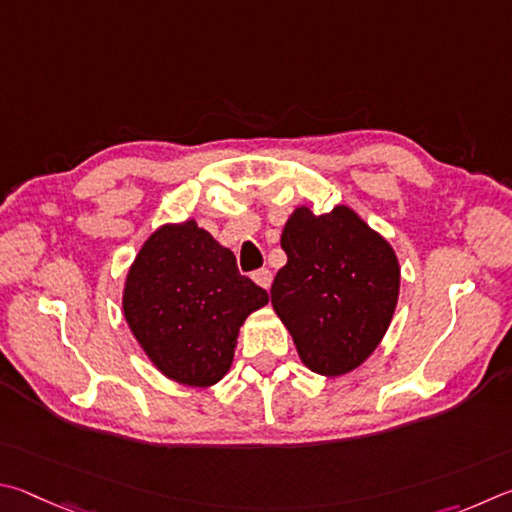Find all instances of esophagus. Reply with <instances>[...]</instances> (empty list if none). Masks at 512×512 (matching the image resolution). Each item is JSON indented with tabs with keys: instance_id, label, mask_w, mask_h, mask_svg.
Listing matches in <instances>:
<instances>
[{
	"instance_id": "34e87169",
	"label": "esophagus",
	"mask_w": 512,
	"mask_h": 512,
	"mask_svg": "<svg viewBox=\"0 0 512 512\" xmlns=\"http://www.w3.org/2000/svg\"><path fill=\"white\" fill-rule=\"evenodd\" d=\"M251 279H254L258 285H261L263 290H270L272 288V272L270 270H258V272H254V276H251Z\"/></svg>"
}]
</instances>
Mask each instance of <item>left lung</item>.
<instances>
[{
    "mask_svg": "<svg viewBox=\"0 0 512 512\" xmlns=\"http://www.w3.org/2000/svg\"><path fill=\"white\" fill-rule=\"evenodd\" d=\"M288 254L272 285L274 312L312 373L337 378L362 366L387 335L400 294L391 242L351 206L301 204L281 233Z\"/></svg>",
    "mask_w": 512,
    "mask_h": 512,
    "instance_id": "1",
    "label": "left lung"
}]
</instances>
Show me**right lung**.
<instances>
[{
  "mask_svg": "<svg viewBox=\"0 0 512 512\" xmlns=\"http://www.w3.org/2000/svg\"><path fill=\"white\" fill-rule=\"evenodd\" d=\"M233 251L193 218L150 233L123 283L121 308L141 351L168 380L213 387L229 373L240 326L267 306Z\"/></svg>",
  "mask_w": 512,
  "mask_h": 512,
  "instance_id": "obj_1",
  "label": "right lung"
}]
</instances>
